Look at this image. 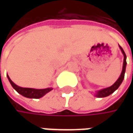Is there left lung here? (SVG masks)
I'll list each match as a JSON object with an SVG mask.
<instances>
[{"label": "left lung", "instance_id": "obj_1", "mask_svg": "<svg viewBox=\"0 0 133 133\" xmlns=\"http://www.w3.org/2000/svg\"><path fill=\"white\" fill-rule=\"evenodd\" d=\"M119 48H120L122 54L124 55V63H123V67H122L121 73L120 76H119V78H118V80H117L111 87H107V88H104V89L98 90V91H97L95 93H94V95L95 97H97V98H104V97L109 96L110 95H111L112 93H113L115 90L119 87V86L121 84L124 78L126 66H127V61H126L127 56H126V54L125 52H124V49H122V47H121V46H119Z\"/></svg>", "mask_w": 133, "mask_h": 133}]
</instances>
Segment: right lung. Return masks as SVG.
<instances>
[{
	"mask_svg": "<svg viewBox=\"0 0 133 133\" xmlns=\"http://www.w3.org/2000/svg\"><path fill=\"white\" fill-rule=\"evenodd\" d=\"M6 76H7L9 81L10 82V84H11L13 88L15 89L19 94H21V95L26 97V98H42L46 93H48L49 92L52 90V87L46 88V89H34V88L21 87H19L18 85L15 84L10 79V78L9 77L8 75H6Z\"/></svg>",
	"mask_w": 133,
	"mask_h": 133,
	"instance_id": "obj_1",
	"label": "right lung"
}]
</instances>
